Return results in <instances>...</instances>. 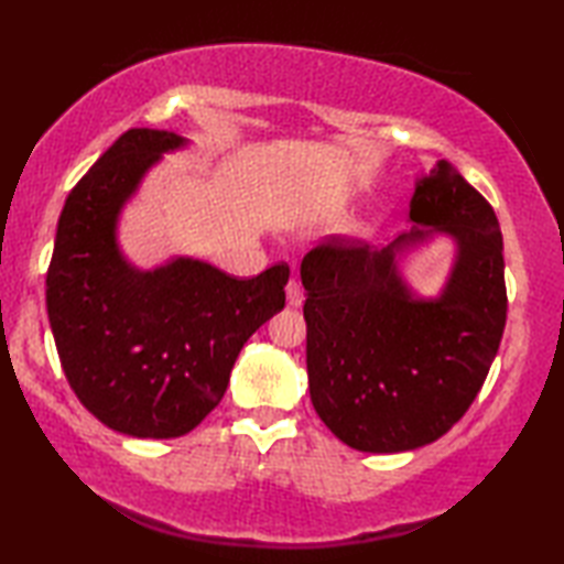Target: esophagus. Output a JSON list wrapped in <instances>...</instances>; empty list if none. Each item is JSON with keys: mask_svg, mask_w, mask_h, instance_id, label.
<instances>
[{"mask_svg": "<svg viewBox=\"0 0 564 564\" xmlns=\"http://www.w3.org/2000/svg\"><path fill=\"white\" fill-rule=\"evenodd\" d=\"M302 302H304L302 284L292 280L290 284H286V304H290V306H302Z\"/></svg>", "mask_w": 564, "mask_h": 564, "instance_id": "obj_1", "label": "esophagus"}]
</instances>
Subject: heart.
I'll list each match as a JSON object with an SVG mask.
<instances>
[{
	"mask_svg": "<svg viewBox=\"0 0 564 564\" xmlns=\"http://www.w3.org/2000/svg\"><path fill=\"white\" fill-rule=\"evenodd\" d=\"M355 234H358L360 238H367V236L372 234V228L370 226H358V231H355Z\"/></svg>",
	"mask_w": 564,
	"mask_h": 564,
	"instance_id": "1",
	"label": "heart"
}]
</instances>
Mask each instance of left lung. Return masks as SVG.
<instances>
[{
    "label": "left lung",
    "instance_id": "1",
    "mask_svg": "<svg viewBox=\"0 0 564 564\" xmlns=\"http://www.w3.org/2000/svg\"><path fill=\"white\" fill-rule=\"evenodd\" d=\"M411 231L382 250L321 246L302 260L308 394L330 433L362 453L438 441L485 384L507 324L494 209L441 160L409 202ZM454 240L442 290L403 278L413 251Z\"/></svg>",
    "mask_w": 564,
    "mask_h": 564
}]
</instances>
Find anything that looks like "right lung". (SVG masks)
Listing matches in <instances>:
<instances>
[{
	"label": "right lung",
	"instance_id": "right-lung-1",
	"mask_svg": "<svg viewBox=\"0 0 564 564\" xmlns=\"http://www.w3.org/2000/svg\"><path fill=\"white\" fill-rule=\"evenodd\" d=\"M187 138L131 129L67 194L45 306L63 372L89 413L133 438H180L221 401L240 348L284 308L290 268L252 280L189 256L138 268L119 224L143 180Z\"/></svg>",
	"mask_w": 564,
	"mask_h": 564
}]
</instances>
